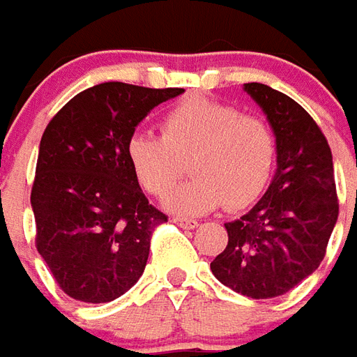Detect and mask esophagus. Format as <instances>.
I'll return each mask as SVG.
<instances>
[{"label":"esophagus","mask_w":357,"mask_h":357,"mask_svg":"<svg viewBox=\"0 0 357 357\" xmlns=\"http://www.w3.org/2000/svg\"><path fill=\"white\" fill-rule=\"evenodd\" d=\"M174 225L183 227V229H196L198 227V221L196 219H188V217H173L171 219Z\"/></svg>","instance_id":"esophagus-1"}]
</instances>
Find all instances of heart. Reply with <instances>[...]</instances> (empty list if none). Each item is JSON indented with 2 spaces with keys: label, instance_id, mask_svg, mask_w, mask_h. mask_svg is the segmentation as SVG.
I'll list each match as a JSON object with an SVG mask.
<instances>
[{
  "label": "heart",
  "instance_id": "1",
  "mask_svg": "<svg viewBox=\"0 0 357 357\" xmlns=\"http://www.w3.org/2000/svg\"><path fill=\"white\" fill-rule=\"evenodd\" d=\"M126 155L138 184L158 198L180 180L188 160L195 176L167 196L165 207L204 215L223 204L242 209L264 194L277 159V136L261 115L188 96L163 115L161 138L134 134Z\"/></svg>",
  "mask_w": 357,
  "mask_h": 357
}]
</instances>
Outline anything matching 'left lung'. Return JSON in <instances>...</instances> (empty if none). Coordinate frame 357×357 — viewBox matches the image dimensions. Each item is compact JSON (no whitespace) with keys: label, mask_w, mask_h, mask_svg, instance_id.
<instances>
[{"label":"left lung","mask_w":357,"mask_h":357,"mask_svg":"<svg viewBox=\"0 0 357 357\" xmlns=\"http://www.w3.org/2000/svg\"><path fill=\"white\" fill-rule=\"evenodd\" d=\"M246 90L277 136V173L264 198L225 223L229 242L211 261L225 287L254 300L287 294L325 257L338 217L333 153L312 115L259 82Z\"/></svg>","instance_id":"left-lung-1"}]
</instances>
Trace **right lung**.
<instances>
[{"label": "right lung", "mask_w": 357, "mask_h": 357, "mask_svg": "<svg viewBox=\"0 0 357 357\" xmlns=\"http://www.w3.org/2000/svg\"><path fill=\"white\" fill-rule=\"evenodd\" d=\"M183 88L103 82L77 93L45 126L30 204L36 250L63 292L105 304L142 277L167 215L144 196L126 144L153 107Z\"/></svg>", "instance_id": "right-lung-1"}]
</instances>
